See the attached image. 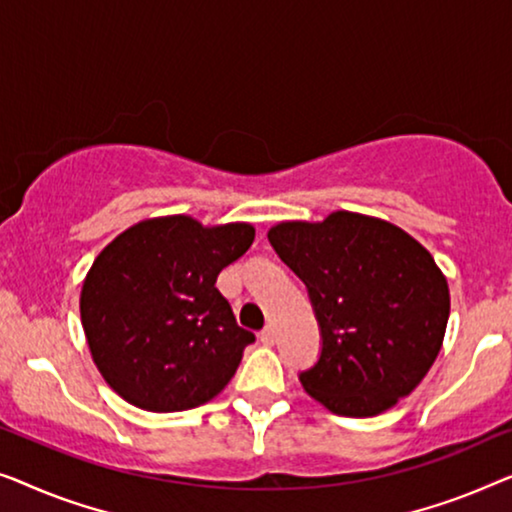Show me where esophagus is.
I'll use <instances>...</instances> for the list:
<instances>
[{
    "instance_id": "1",
    "label": "esophagus",
    "mask_w": 512,
    "mask_h": 512,
    "mask_svg": "<svg viewBox=\"0 0 512 512\" xmlns=\"http://www.w3.org/2000/svg\"><path fill=\"white\" fill-rule=\"evenodd\" d=\"M259 341H262L264 345H273V343H276V331H273L271 325L259 331Z\"/></svg>"
}]
</instances>
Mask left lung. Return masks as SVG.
Returning <instances> with one entry per match:
<instances>
[{
  "mask_svg": "<svg viewBox=\"0 0 512 512\" xmlns=\"http://www.w3.org/2000/svg\"><path fill=\"white\" fill-rule=\"evenodd\" d=\"M278 257L304 280L322 350L299 380L345 417H371L408 397L434 364L450 315L434 257L392 222L336 211L269 229Z\"/></svg>",
  "mask_w": 512,
  "mask_h": 512,
  "instance_id": "obj_1",
  "label": "left lung"
}]
</instances>
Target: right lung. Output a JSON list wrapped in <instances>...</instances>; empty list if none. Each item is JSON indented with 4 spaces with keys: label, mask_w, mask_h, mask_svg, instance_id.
I'll return each instance as SVG.
<instances>
[{
    "label": "right lung",
    "mask_w": 512,
    "mask_h": 512,
    "mask_svg": "<svg viewBox=\"0 0 512 512\" xmlns=\"http://www.w3.org/2000/svg\"><path fill=\"white\" fill-rule=\"evenodd\" d=\"M253 239L246 222L204 227L169 215L129 227L99 253L81 322L99 373L122 399L176 413L225 390L255 334L236 325L215 280Z\"/></svg>",
    "instance_id": "right-lung-1"
}]
</instances>
